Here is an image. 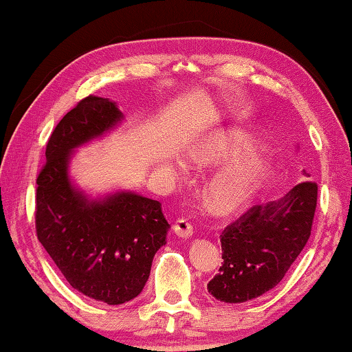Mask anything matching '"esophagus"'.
Returning <instances> with one entry per match:
<instances>
[{
  "label": "esophagus",
  "instance_id": "obj_1",
  "mask_svg": "<svg viewBox=\"0 0 352 352\" xmlns=\"http://www.w3.org/2000/svg\"><path fill=\"white\" fill-rule=\"evenodd\" d=\"M173 230H175V232L177 236L181 237H190L193 234V226L190 225V221H188L187 219H177L175 221V225H173Z\"/></svg>",
  "mask_w": 352,
  "mask_h": 352
}]
</instances>
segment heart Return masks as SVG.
I'll use <instances>...</instances> for the list:
<instances>
[{
    "mask_svg": "<svg viewBox=\"0 0 352 352\" xmlns=\"http://www.w3.org/2000/svg\"><path fill=\"white\" fill-rule=\"evenodd\" d=\"M247 149V140L241 133H220L192 148L187 159L199 168H215L237 160ZM264 175V162L259 157H248L217 173L208 182L204 193L214 209L220 212H231L244 206L253 197Z\"/></svg>",
    "mask_w": 352,
    "mask_h": 352,
    "instance_id": "b5f03b06",
    "label": "heart"
}]
</instances>
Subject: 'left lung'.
<instances>
[{
    "instance_id": "8db88e82",
    "label": "left lung",
    "mask_w": 352,
    "mask_h": 352,
    "mask_svg": "<svg viewBox=\"0 0 352 352\" xmlns=\"http://www.w3.org/2000/svg\"><path fill=\"white\" fill-rule=\"evenodd\" d=\"M316 201V182L304 181L285 198L255 204L226 226L220 236L223 263L208 283L209 293L241 304L277 286L311 234Z\"/></svg>"
}]
</instances>
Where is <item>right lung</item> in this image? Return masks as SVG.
Wrapping results in <instances>:
<instances>
[{"label":"right lung","instance_id":"add662e5","mask_svg":"<svg viewBox=\"0 0 352 352\" xmlns=\"http://www.w3.org/2000/svg\"><path fill=\"white\" fill-rule=\"evenodd\" d=\"M121 120L115 102L85 97L52 132L36 179L37 239L74 289L108 305L142 293L170 228L155 199L132 192L88 199L70 184L72 149Z\"/></svg>","mask_w":352,"mask_h":352}]
</instances>
